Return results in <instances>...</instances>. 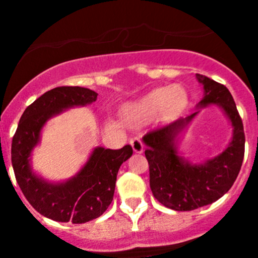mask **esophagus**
<instances>
[{"mask_svg":"<svg viewBox=\"0 0 258 258\" xmlns=\"http://www.w3.org/2000/svg\"><path fill=\"white\" fill-rule=\"evenodd\" d=\"M130 144H131V146H132V150H134V152H136V153L144 152V144H142L141 140L140 139H132L131 141H130Z\"/></svg>","mask_w":258,"mask_h":258,"instance_id":"obj_1","label":"esophagus"}]
</instances>
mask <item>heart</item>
I'll return each mask as SVG.
<instances>
[{
  "label": "heart",
  "mask_w": 258,
  "mask_h": 258,
  "mask_svg": "<svg viewBox=\"0 0 258 258\" xmlns=\"http://www.w3.org/2000/svg\"><path fill=\"white\" fill-rule=\"evenodd\" d=\"M187 105L188 93L183 86H162L127 105L126 114L131 121H147L160 113L165 118H172L181 113Z\"/></svg>",
  "instance_id": "obj_1"
}]
</instances>
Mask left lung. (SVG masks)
<instances>
[{"label": "left lung", "mask_w": 258, "mask_h": 258, "mask_svg": "<svg viewBox=\"0 0 258 258\" xmlns=\"http://www.w3.org/2000/svg\"><path fill=\"white\" fill-rule=\"evenodd\" d=\"M196 77L204 86V97L196 107L218 106L232 126V139L220 155L200 163L179 155V135L200 110L145 135L151 191L158 202L175 211L196 210L221 199L237 178L244 155L243 124L232 95L209 77Z\"/></svg>", "instance_id": "obj_1"}]
</instances>
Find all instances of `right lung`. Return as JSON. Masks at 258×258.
I'll use <instances>...</instances> for the list:
<instances>
[{"mask_svg": "<svg viewBox=\"0 0 258 258\" xmlns=\"http://www.w3.org/2000/svg\"><path fill=\"white\" fill-rule=\"evenodd\" d=\"M96 100L95 91L79 86L49 90L26 108L12 139V167L21 191L37 212L57 222L85 223L100 217L113 200L119 167L132 156L130 145L119 150L95 147L76 175L59 182L45 179L32 170V151L48 119Z\"/></svg>", "mask_w": 258, "mask_h": 258, "instance_id": "add662e5", "label": "right lung"}]
</instances>
